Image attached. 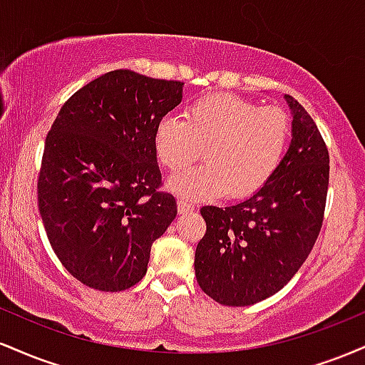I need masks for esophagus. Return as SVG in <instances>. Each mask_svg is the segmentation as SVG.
<instances>
[{
	"mask_svg": "<svg viewBox=\"0 0 365 365\" xmlns=\"http://www.w3.org/2000/svg\"><path fill=\"white\" fill-rule=\"evenodd\" d=\"M178 211H180V215H187V212H192V211H194V204L188 202V200L180 199L178 200Z\"/></svg>",
	"mask_w": 365,
	"mask_h": 365,
	"instance_id": "34e87169",
	"label": "esophagus"
}]
</instances>
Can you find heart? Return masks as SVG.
<instances>
[{
	"label": "heart",
	"instance_id": "obj_1",
	"mask_svg": "<svg viewBox=\"0 0 365 365\" xmlns=\"http://www.w3.org/2000/svg\"><path fill=\"white\" fill-rule=\"evenodd\" d=\"M290 137L284 111L215 94L192 103L185 120L165 116L153 142L158 161L173 173L187 168L204 148L206 165L177 175L168 187L183 199L209 200L228 192L242 199L261 190L282 165Z\"/></svg>",
	"mask_w": 365,
	"mask_h": 365
}]
</instances>
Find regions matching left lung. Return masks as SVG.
Segmentation results:
<instances>
[{
	"label": "left lung",
	"instance_id": "8db88e82",
	"mask_svg": "<svg viewBox=\"0 0 365 365\" xmlns=\"http://www.w3.org/2000/svg\"><path fill=\"white\" fill-rule=\"evenodd\" d=\"M292 142L273 178L235 206L200 209L206 235L195 249L197 283L212 300L245 307L274 295L300 269L321 232L329 154L302 104L284 96Z\"/></svg>",
	"mask_w": 365,
	"mask_h": 365
}]
</instances>
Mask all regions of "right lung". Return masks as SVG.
Masks as SVG:
<instances>
[{
  "instance_id": "1",
  "label": "right lung",
  "mask_w": 365,
  "mask_h": 365,
  "mask_svg": "<svg viewBox=\"0 0 365 365\" xmlns=\"http://www.w3.org/2000/svg\"><path fill=\"white\" fill-rule=\"evenodd\" d=\"M182 92L178 81L108 72L63 104L46 137L39 212L54 254L87 287L139 283L150 245L177 216L175 197L159 192L153 140Z\"/></svg>"
}]
</instances>
